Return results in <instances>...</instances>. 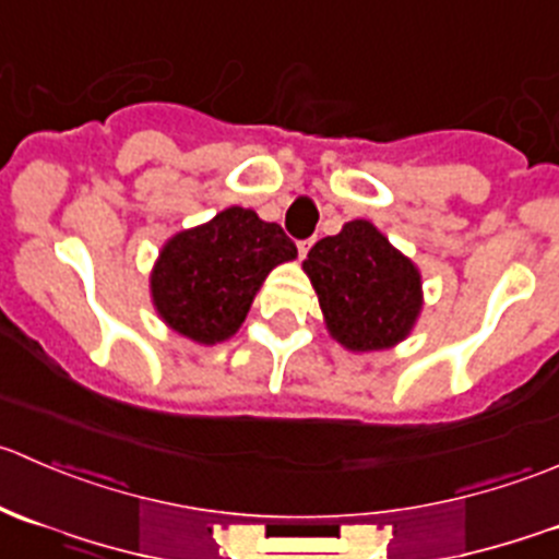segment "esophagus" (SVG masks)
<instances>
[{"label":"esophagus","mask_w":559,"mask_h":559,"mask_svg":"<svg viewBox=\"0 0 559 559\" xmlns=\"http://www.w3.org/2000/svg\"><path fill=\"white\" fill-rule=\"evenodd\" d=\"M311 246H313V238H311V240H300V243H297V253H300V259L308 257V251H311Z\"/></svg>","instance_id":"34e87169"}]
</instances>
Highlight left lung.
I'll return each instance as SVG.
<instances>
[{
    "label": "left lung",
    "mask_w": 559,
    "mask_h": 559,
    "mask_svg": "<svg viewBox=\"0 0 559 559\" xmlns=\"http://www.w3.org/2000/svg\"><path fill=\"white\" fill-rule=\"evenodd\" d=\"M324 313L326 332L346 352H384L414 332L425 308L421 273L376 224H343L302 262Z\"/></svg>",
    "instance_id": "1"
}]
</instances>
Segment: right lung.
I'll use <instances>...</instances> for the list:
<instances>
[{"instance_id":"add662e5","label":"right lung","mask_w":559,"mask_h":559,"mask_svg":"<svg viewBox=\"0 0 559 559\" xmlns=\"http://www.w3.org/2000/svg\"><path fill=\"white\" fill-rule=\"evenodd\" d=\"M297 259V246L251 207H224L200 227L175 233L151 270V302L178 335L216 346L229 341L270 270Z\"/></svg>"}]
</instances>
